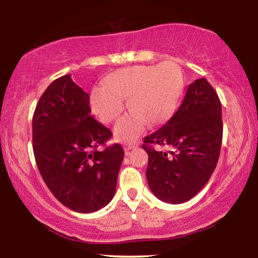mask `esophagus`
I'll return each mask as SVG.
<instances>
[{
  "instance_id": "1",
  "label": "esophagus",
  "mask_w": 258,
  "mask_h": 258,
  "mask_svg": "<svg viewBox=\"0 0 258 258\" xmlns=\"http://www.w3.org/2000/svg\"><path fill=\"white\" fill-rule=\"evenodd\" d=\"M138 146H139V143H138L137 141L128 142V143H124V150H125L126 154H127V152H128L130 150L135 149V148H137Z\"/></svg>"
}]
</instances>
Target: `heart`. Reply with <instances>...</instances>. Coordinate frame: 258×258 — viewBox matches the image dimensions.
Wrapping results in <instances>:
<instances>
[{
  "mask_svg": "<svg viewBox=\"0 0 258 258\" xmlns=\"http://www.w3.org/2000/svg\"><path fill=\"white\" fill-rule=\"evenodd\" d=\"M184 76L175 62L158 66L121 68L103 78V87H95L90 95L92 111L103 123L118 120L127 98L131 110L116 126L115 135L121 142L133 141L149 124L168 123L180 104Z\"/></svg>",
  "mask_w": 258,
  "mask_h": 258,
  "instance_id": "heart-1",
  "label": "heart"
}]
</instances>
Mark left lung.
<instances>
[{"instance_id":"8db88e82","label":"left lung","mask_w":258,"mask_h":258,"mask_svg":"<svg viewBox=\"0 0 258 258\" xmlns=\"http://www.w3.org/2000/svg\"><path fill=\"white\" fill-rule=\"evenodd\" d=\"M222 137L221 101L213 86L199 78L187 86L173 118L143 139L149 158L146 176L156 197L168 204L195 197L216 167ZM151 144L169 145L172 150L157 152Z\"/></svg>"}]
</instances>
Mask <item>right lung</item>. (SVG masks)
Returning <instances> with one entry per match:
<instances>
[{
	"label": "right lung",
	"mask_w": 258,
	"mask_h": 258,
	"mask_svg": "<svg viewBox=\"0 0 258 258\" xmlns=\"http://www.w3.org/2000/svg\"><path fill=\"white\" fill-rule=\"evenodd\" d=\"M111 137L91 115L90 95L71 74L52 82L38 100L33 116L35 161L52 195L72 211L97 212L115 196L124 149L118 143L106 147Z\"/></svg>",
	"instance_id": "right-lung-1"
}]
</instances>
